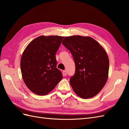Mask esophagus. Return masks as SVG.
Segmentation results:
<instances>
[{
	"label": "esophagus",
	"mask_w": 129,
	"mask_h": 129,
	"mask_svg": "<svg viewBox=\"0 0 129 129\" xmlns=\"http://www.w3.org/2000/svg\"><path fill=\"white\" fill-rule=\"evenodd\" d=\"M62 74H63V75L64 76H66L67 75V71H66L65 70H64L63 71H62Z\"/></svg>",
	"instance_id": "obj_1"
}]
</instances>
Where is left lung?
I'll return each instance as SVG.
<instances>
[{
	"instance_id": "1",
	"label": "left lung",
	"mask_w": 129,
	"mask_h": 129,
	"mask_svg": "<svg viewBox=\"0 0 129 129\" xmlns=\"http://www.w3.org/2000/svg\"><path fill=\"white\" fill-rule=\"evenodd\" d=\"M62 44L71 53L75 73L70 79L75 93L83 99L97 95L106 83L109 59L102 46L93 38L80 35L65 37Z\"/></svg>"
}]
</instances>
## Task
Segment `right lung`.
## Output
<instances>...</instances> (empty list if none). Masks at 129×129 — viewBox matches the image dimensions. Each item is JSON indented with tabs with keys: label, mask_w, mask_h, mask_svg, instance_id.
Returning <instances> with one entry per match:
<instances>
[{
	"label": "right lung",
	"mask_w": 129,
	"mask_h": 129,
	"mask_svg": "<svg viewBox=\"0 0 129 129\" xmlns=\"http://www.w3.org/2000/svg\"><path fill=\"white\" fill-rule=\"evenodd\" d=\"M63 36H40L29 43L23 53L21 70L24 83L33 93L48 94L62 78L57 68L56 52Z\"/></svg>",
	"instance_id": "right-lung-1"
}]
</instances>
